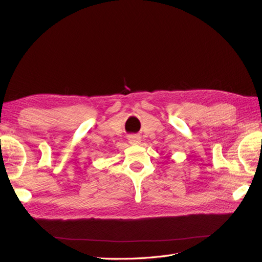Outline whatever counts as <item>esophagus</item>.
I'll return each instance as SVG.
<instances>
[{
	"label": "esophagus",
	"instance_id": "obj_1",
	"mask_svg": "<svg viewBox=\"0 0 262 262\" xmlns=\"http://www.w3.org/2000/svg\"><path fill=\"white\" fill-rule=\"evenodd\" d=\"M129 142L130 144H139L141 142V137L139 134H131L129 136Z\"/></svg>",
	"mask_w": 262,
	"mask_h": 262
}]
</instances>
